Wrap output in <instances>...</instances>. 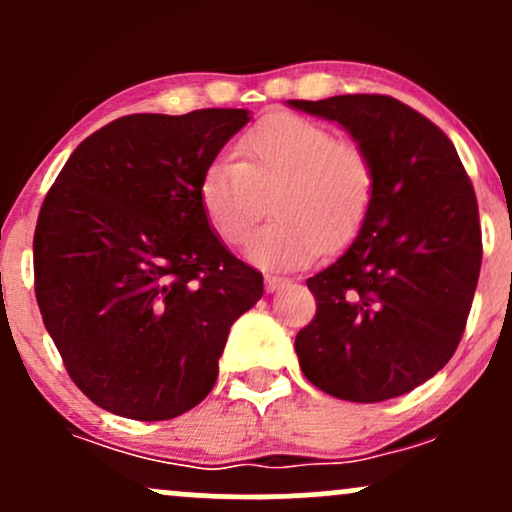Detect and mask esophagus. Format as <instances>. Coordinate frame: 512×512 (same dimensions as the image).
Masks as SVG:
<instances>
[{
  "instance_id": "34e87169",
  "label": "esophagus",
  "mask_w": 512,
  "mask_h": 512,
  "mask_svg": "<svg viewBox=\"0 0 512 512\" xmlns=\"http://www.w3.org/2000/svg\"><path fill=\"white\" fill-rule=\"evenodd\" d=\"M286 284H289V279H286V276L264 274V289L267 291H279V289H284Z\"/></svg>"
}]
</instances>
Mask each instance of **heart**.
<instances>
[{
	"label": "heart",
	"mask_w": 512,
	"mask_h": 512,
	"mask_svg": "<svg viewBox=\"0 0 512 512\" xmlns=\"http://www.w3.org/2000/svg\"><path fill=\"white\" fill-rule=\"evenodd\" d=\"M238 158L219 156L199 178V204L216 236L248 243L272 202L274 219L248 255L264 267H301L325 248L342 250L366 221L375 168L363 146L293 113H274L238 139Z\"/></svg>",
	"instance_id": "obj_1"
}]
</instances>
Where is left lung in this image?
Wrapping results in <instances>:
<instances>
[{
	"instance_id": "left-lung-1",
	"label": "left lung",
	"mask_w": 512,
	"mask_h": 512,
	"mask_svg": "<svg viewBox=\"0 0 512 512\" xmlns=\"http://www.w3.org/2000/svg\"><path fill=\"white\" fill-rule=\"evenodd\" d=\"M349 129L375 168L351 248L310 276L317 310L296 334L305 378L346 402H383L455 354L481 269L472 180L455 146L414 108L378 93L289 101Z\"/></svg>"
}]
</instances>
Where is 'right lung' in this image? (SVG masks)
Listing matches in <instances>:
<instances>
[{"instance_id":"obj_1","label":"right lung","mask_w":512,"mask_h":512,"mask_svg":"<svg viewBox=\"0 0 512 512\" xmlns=\"http://www.w3.org/2000/svg\"><path fill=\"white\" fill-rule=\"evenodd\" d=\"M248 110L117 117L50 187L33 236L35 298L69 378L137 421L197 407L262 274L211 231L199 178Z\"/></svg>"}]
</instances>
